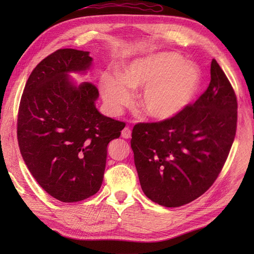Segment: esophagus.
<instances>
[{
	"label": "esophagus",
	"instance_id": "34e87169",
	"mask_svg": "<svg viewBox=\"0 0 254 254\" xmlns=\"http://www.w3.org/2000/svg\"><path fill=\"white\" fill-rule=\"evenodd\" d=\"M131 134H132V132H131V128L130 127H124L123 130H122V133H121V136L123 137V138H130L131 137Z\"/></svg>",
	"mask_w": 254,
	"mask_h": 254
}]
</instances>
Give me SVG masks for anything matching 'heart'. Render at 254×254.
<instances>
[{"label": "heart", "mask_w": 254, "mask_h": 254, "mask_svg": "<svg viewBox=\"0 0 254 254\" xmlns=\"http://www.w3.org/2000/svg\"><path fill=\"white\" fill-rule=\"evenodd\" d=\"M199 84L198 67L174 52L135 58L121 67L119 77L104 74L99 82L102 98L113 113L131 101L128 88L143 87L138 105L149 119L158 122L180 115L195 97Z\"/></svg>", "instance_id": "heart-1"}]
</instances>
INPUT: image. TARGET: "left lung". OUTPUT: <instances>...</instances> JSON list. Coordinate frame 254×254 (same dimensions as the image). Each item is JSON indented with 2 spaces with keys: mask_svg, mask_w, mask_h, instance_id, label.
<instances>
[{
  "mask_svg": "<svg viewBox=\"0 0 254 254\" xmlns=\"http://www.w3.org/2000/svg\"><path fill=\"white\" fill-rule=\"evenodd\" d=\"M237 128V98L216 60L205 93L168 121L133 127L131 147L145 195L179 207L206 192L222 171Z\"/></svg>",
  "mask_w": 254,
  "mask_h": 254,
  "instance_id": "left-lung-1",
  "label": "left lung"
}]
</instances>
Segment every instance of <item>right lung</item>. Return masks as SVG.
<instances>
[{"instance_id": "obj_1", "label": "right lung", "mask_w": 254, "mask_h": 254, "mask_svg": "<svg viewBox=\"0 0 254 254\" xmlns=\"http://www.w3.org/2000/svg\"><path fill=\"white\" fill-rule=\"evenodd\" d=\"M88 51L60 49L31 72L21 96L17 138L21 156L40 187L61 202L83 201L99 191L107 147L126 124L96 108L99 93L71 73L86 74Z\"/></svg>"}]
</instances>
